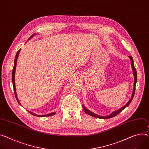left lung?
<instances>
[{
    "instance_id": "left-lung-1",
    "label": "left lung",
    "mask_w": 149,
    "mask_h": 149,
    "mask_svg": "<svg viewBox=\"0 0 149 149\" xmlns=\"http://www.w3.org/2000/svg\"><path fill=\"white\" fill-rule=\"evenodd\" d=\"M131 60V67H132V72H133V75H134V87H133V91H132V95H131V99L129 100V101L127 102V103L123 107H120V109H118L117 111H115L114 112H113L112 113H111L110 115H107V116H100L99 115H97L96 113H94L92 112H91L90 111H89L88 109H87V108L85 107V106L84 104H83V111H84L85 113H86L87 114L91 116H93L94 118H100V119H109V118H113L115 116H116L118 114H119L121 111H123V110H124L125 108H126L130 104V103L131 102L133 97H134V93H135V90H136V83H137V71H136V68H135L134 67V61H133V59L132 58L131 56H128Z\"/></svg>"
}]
</instances>
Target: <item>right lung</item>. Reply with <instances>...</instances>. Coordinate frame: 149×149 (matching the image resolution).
Returning <instances> with one entry per match:
<instances>
[{
    "label": "right lung",
    "mask_w": 149,
    "mask_h": 149,
    "mask_svg": "<svg viewBox=\"0 0 149 149\" xmlns=\"http://www.w3.org/2000/svg\"><path fill=\"white\" fill-rule=\"evenodd\" d=\"M36 34V33H34V34H33L29 39L27 41H26V42H27L30 39H31L34 35ZM20 50L21 49H19L17 54H16V56H15V60H14V65H13V70H12V84H13V90H14V93H15V97H16V99L17 100V102H18V103L21 105L18 100V99L17 97V92H16V87H15V70H16V67H17V59H18V55H19V53L20 52ZM29 113H30L31 115H34V116H38V117H46V116H52L53 115H55L56 113V112H52V113H48V114H46V115H37L36 113H34L33 112H31V111H28Z\"/></svg>",
    "instance_id": "obj_1"
}]
</instances>
